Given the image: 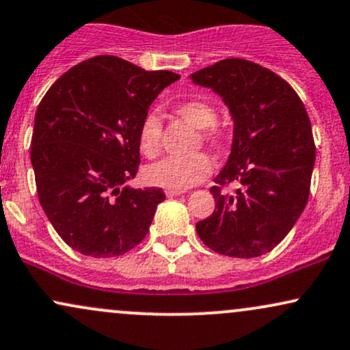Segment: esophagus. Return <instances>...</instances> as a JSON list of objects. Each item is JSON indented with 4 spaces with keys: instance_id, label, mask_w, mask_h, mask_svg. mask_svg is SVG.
<instances>
[{
    "instance_id": "obj_1",
    "label": "esophagus",
    "mask_w": 350,
    "mask_h": 350,
    "mask_svg": "<svg viewBox=\"0 0 350 350\" xmlns=\"http://www.w3.org/2000/svg\"><path fill=\"white\" fill-rule=\"evenodd\" d=\"M184 191H178V189H166V197H176L180 196Z\"/></svg>"
}]
</instances>
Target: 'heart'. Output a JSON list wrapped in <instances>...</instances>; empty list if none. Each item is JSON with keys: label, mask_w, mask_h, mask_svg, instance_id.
Here are the masks:
<instances>
[{"label": "heart", "mask_w": 350, "mask_h": 350, "mask_svg": "<svg viewBox=\"0 0 350 350\" xmlns=\"http://www.w3.org/2000/svg\"><path fill=\"white\" fill-rule=\"evenodd\" d=\"M174 112L191 127L202 130V138L213 146L225 145L230 132L225 125L217 122V111L207 100L189 99L179 103ZM138 143L143 154L148 158L157 157L161 145V120L157 113H148L142 120ZM212 171V161L207 154L199 153L189 158H166L146 170V179L150 184L164 189L184 191L196 186Z\"/></svg>", "instance_id": "obj_1"}]
</instances>
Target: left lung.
Returning <instances> with one entry per match:
<instances>
[{
  "mask_svg": "<svg viewBox=\"0 0 350 350\" xmlns=\"http://www.w3.org/2000/svg\"><path fill=\"white\" fill-rule=\"evenodd\" d=\"M189 78L220 96L233 120L228 161L210 189L215 210L197 234L223 256L258 258L287 237L308 202L317 151L308 113L292 86L258 63L226 58ZM230 182L239 189L223 194Z\"/></svg>",
  "mask_w": 350,
  "mask_h": 350,
  "instance_id": "8db88e82",
  "label": "left lung"
}]
</instances>
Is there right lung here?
<instances>
[{
    "instance_id": "obj_1",
    "label": "right lung",
    "mask_w": 350,
    "mask_h": 350,
    "mask_svg": "<svg viewBox=\"0 0 350 350\" xmlns=\"http://www.w3.org/2000/svg\"><path fill=\"white\" fill-rule=\"evenodd\" d=\"M179 75L99 55L62 75L40 100L31 161L42 208L60 238L91 258H113L148 233L161 189H133L142 120Z\"/></svg>"
}]
</instances>
